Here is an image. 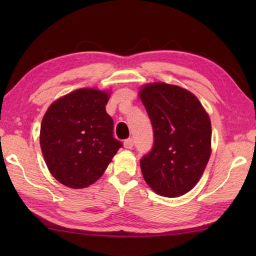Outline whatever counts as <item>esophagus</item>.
Returning a JSON list of instances; mask_svg holds the SVG:
<instances>
[{
    "label": "esophagus",
    "instance_id": "obj_1",
    "mask_svg": "<svg viewBox=\"0 0 256 256\" xmlns=\"http://www.w3.org/2000/svg\"><path fill=\"white\" fill-rule=\"evenodd\" d=\"M124 146L126 149H131L133 146V138H126V140H124Z\"/></svg>",
    "mask_w": 256,
    "mask_h": 256
}]
</instances>
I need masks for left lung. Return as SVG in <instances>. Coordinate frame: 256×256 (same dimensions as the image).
I'll list each match as a JSON object with an SVG mask.
<instances>
[{
	"mask_svg": "<svg viewBox=\"0 0 256 256\" xmlns=\"http://www.w3.org/2000/svg\"><path fill=\"white\" fill-rule=\"evenodd\" d=\"M154 130V146L140 160L142 175L156 193L177 198L200 180L211 154L209 115L192 92L156 82L140 90Z\"/></svg>",
	"mask_w": 256,
	"mask_h": 256,
	"instance_id": "1",
	"label": "left lung"
}]
</instances>
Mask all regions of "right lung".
<instances>
[{
  "instance_id": "1",
  "label": "right lung",
  "mask_w": 256,
  "mask_h": 256,
  "mask_svg": "<svg viewBox=\"0 0 256 256\" xmlns=\"http://www.w3.org/2000/svg\"><path fill=\"white\" fill-rule=\"evenodd\" d=\"M108 94L78 89L50 106L40 126V148L50 174L71 188L99 180L122 146L106 112Z\"/></svg>"
}]
</instances>
